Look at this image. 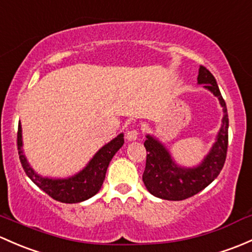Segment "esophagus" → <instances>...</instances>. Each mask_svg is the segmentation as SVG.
I'll use <instances>...</instances> for the list:
<instances>
[{
	"instance_id": "34e87169",
	"label": "esophagus",
	"mask_w": 252,
	"mask_h": 252,
	"mask_svg": "<svg viewBox=\"0 0 252 252\" xmlns=\"http://www.w3.org/2000/svg\"><path fill=\"white\" fill-rule=\"evenodd\" d=\"M137 136H139V131H137L136 129H130V130L126 131V137L128 141H134V140L137 139Z\"/></svg>"
}]
</instances>
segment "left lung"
Masks as SVG:
<instances>
[{
  "label": "left lung",
  "instance_id": "left-lung-1",
  "mask_svg": "<svg viewBox=\"0 0 252 252\" xmlns=\"http://www.w3.org/2000/svg\"><path fill=\"white\" fill-rule=\"evenodd\" d=\"M198 84L213 93L219 99L223 111L222 126L217 134L215 144L204 157L199 165L185 168L175 163L170 153L163 144L147 135L144 146L147 151L146 168L142 181L151 194L166 200H184L205 189L219 176L224 165L228 147V113L216 79L204 66L199 67Z\"/></svg>",
  "mask_w": 252,
  "mask_h": 252
}]
</instances>
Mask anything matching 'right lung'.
Segmentation results:
<instances>
[{
    "label": "right lung",
    "mask_w": 252,
    "mask_h": 252,
    "mask_svg": "<svg viewBox=\"0 0 252 252\" xmlns=\"http://www.w3.org/2000/svg\"><path fill=\"white\" fill-rule=\"evenodd\" d=\"M124 135L119 134L102 146L95 153L94 157L87 164L83 170L67 179H49L35 173L26 159L23 152V139H21V126H18V153L24 171L31 179V181L46 192L53 199L62 203H79L89 199L96 194L104 184L106 170L116 152L123 146Z\"/></svg>",
    "instance_id": "obj_1"
}]
</instances>
